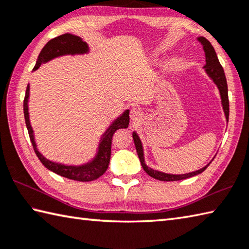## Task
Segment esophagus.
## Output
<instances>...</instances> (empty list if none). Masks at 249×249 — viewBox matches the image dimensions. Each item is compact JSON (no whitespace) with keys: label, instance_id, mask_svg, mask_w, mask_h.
I'll return each mask as SVG.
<instances>
[{"label":"esophagus","instance_id":"34e87169","mask_svg":"<svg viewBox=\"0 0 249 249\" xmlns=\"http://www.w3.org/2000/svg\"><path fill=\"white\" fill-rule=\"evenodd\" d=\"M130 118L133 123H139V121L143 118V111L137 107H133L132 109L130 110Z\"/></svg>","mask_w":249,"mask_h":249}]
</instances>
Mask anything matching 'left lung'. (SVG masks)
<instances>
[{
  "instance_id": "1",
  "label": "left lung",
  "mask_w": 249,
  "mask_h": 249,
  "mask_svg": "<svg viewBox=\"0 0 249 249\" xmlns=\"http://www.w3.org/2000/svg\"><path fill=\"white\" fill-rule=\"evenodd\" d=\"M197 40L200 42L201 45H203V49L205 52V56H206V65L204 66L206 73L208 74V77L212 79V80L214 82L215 86L219 89L220 92V97H221V104H222V108L224 111V115H226V119L229 121V96H228V84H227V79H226V74H224L223 68L220 64L218 56L215 54V51L213 49V46L212 43L206 39L204 36H199L197 37ZM133 141H134V145L135 148H137V153L138 156L140 158L141 165H142L143 169L145 172L147 173L148 176H151L154 179L160 180V181H179V180H184L187 179V178L197 176L199 173L206 170V168L209 166L206 165L199 170H196L190 173H184V175H171V173H165L158 170H155V169L149 168L146 163H145V158H144V149H143V144L142 141H141L140 137L138 133L133 131L132 133Z\"/></svg>"
}]
</instances>
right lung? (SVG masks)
I'll return each instance as SVG.
<instances>
[{"instance_id": "obj_1", "label": "right lung", "mask_w": 249, "mask_h": 249, "mask_svg": "<svg viewBox=\"0 0 249 249\" xmlns=\"http://www.w3.org/2000/svg\"><path fill=\"white\" fill-rule=\"evenodd\" d=\"M88 53L89 46L80 36L71 34H65L50 40L48 43L44 45V48L42 49L39 56H37L34 70H36L42 64L48 63L53 58L59 57V56L83 55ZM29 92L30 86L28 84L25 100H23V115H25L26 125L28 129V133H29L32 146H34L36 156L40 159V161L43 163V166L48 168L49 170L55 172L56 175L65 177L70 180H76L81 182L94 181L97 178L104 175V172L107 170V168H108L110 160L112 135H114L117 130L128 128L130 123V110H124L118 118L112 121V124L107 128L105 132L103 133L100 140V143H98L95 156L93 157L90 161L79 166L64 165V163L54 162L52 160H49V159H46L36 147V143L35 141V133L34 130H32L29 118V107H28Z\"/></svg>"}]
</instances>
